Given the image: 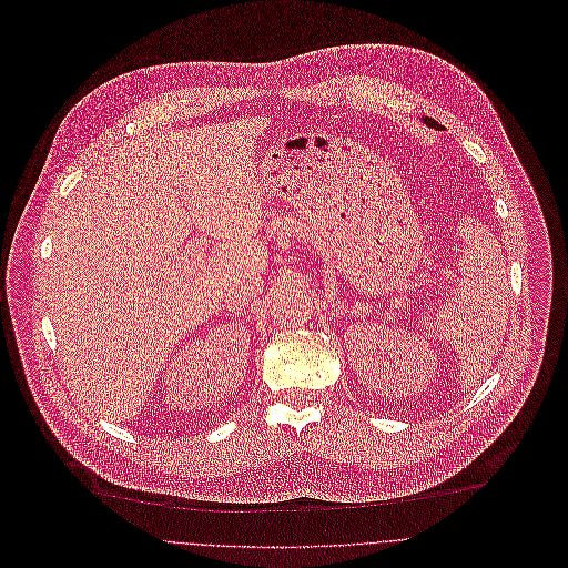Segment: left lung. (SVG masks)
<instances>
[{
    "label": "left lung",
    "mask_w": 568,
    "mask_h": 568,
    "mask_svg": "<svg viewBox=\"0 0 568 568\" xmlns=\"http://www.w3.org/2000/svg\"><path fill=\"white\" fill-rule=\"evenodd\" d=\"M423 123H425V125H427V128H434V130H436V128H438V123H436V121H434V119H427V116H425V119H423Z\"/></svg>",
    "instance_id": "1"
}]
</instances>
